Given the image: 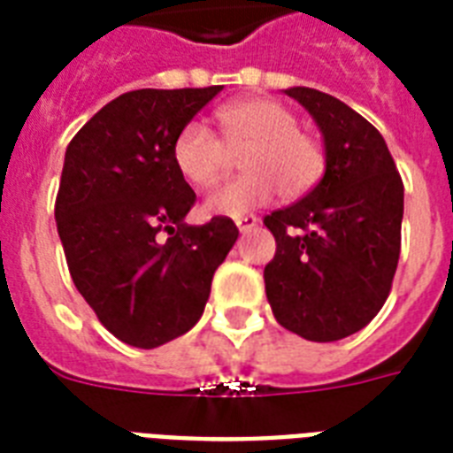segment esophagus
<instances>
[{
    "label": "esophagus",
    "mask_w": 453,
    "mask_h": 453,
    "mask_svg": "<svg viewBox=\"0 0 453 453\" xmlns=\"http://www.w3.org/2000/svg\"><path fill=\"white\" fill-rule=\"evenodd\" d=\"M260 224V219L256 214H243V217H236V226H239L241 234H246V231L256 229Z\"/></svg>",
    "instance_id": "1"
}]
</instances>
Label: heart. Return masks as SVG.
Returning <instances> with one entry per match:
<instances>
[{"instance_id": "1", "label": "heart", "mask_w": 453, "mask_h": 453, "mask_svg": "<svg viewBox=\"0 0 453 453\" xmlns=\"http://www.w3.org/2000/svg\"><path fill=\"white\" fill-rule=\"evenodd\" d=\"M222 142L203 122H188L173 142V166L193 186H210L222 176L231 154H241L246 176L214 188L204 212L241 217L258 210L280 190L285 197L309 193L326 166L311 134L299 130L296 115L270 98H246L217 111Z\"/></svg>"}]
</instances>
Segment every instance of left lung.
<instances>
[{
    "instance_id": "obj_1",
    "label": "left lung",
    "mask_w": 453,
    "mask_h": 453,
    "mask_svg": "<svg viewBox=\"0 0 453 453\" xmlns=\"http://www.w3.org/2000/svg\"><path fill=\"white\" fill-rule=\"evenodd\" d=\"M285 94L319 125L326 171L306 197L265 217L277 241L265 295L282 328L333 342L362 331L391 292L403 180L384 137L357 111L309 87Z\"/></svg>"
}]
</instances>
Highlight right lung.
Segmentation results:
<instances>
[{"mask_svg":"<svg viewBox=\"0 0 453 453\" xmlns=\"http://www.w3.org/2000/svg\"><path fill=\"white\" fill-rule=\"evenodd\" d=\"M222 87L137 88L104 105L65 151L55 219L79 295L115 338L151 349L200 321L239 229L188 226L193 188L173 142Z\"/></svg>","mask_w":453,"mask_h":453,"instance_id":"add662e5","label":"right lung"}]
</instances>
